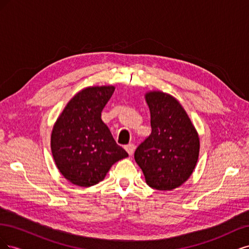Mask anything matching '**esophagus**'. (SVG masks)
<instances>
[{
	"mask_svg": "<svg viewBox=\"0 0 249 249\" xmlns=\"http://www.w3.org/2000/svg\"><path fill=\"white\" fill-rule=\"evenodd\" d=\"M125 150L127 152V154H129L130 156H132L134 154V150H135V145L133 144V143H130V144L125 145Z\"/></svg>",
	"mask_w": 249,
	"mask_h": 249,
	"instance_id": "obj_1",
	"label": "esophagus"
}]
</instances>
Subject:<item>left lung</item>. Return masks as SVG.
Here are the masks:
<instances>
[{
  "label": "left lung",
  "mask_w": 249,
  "mask_h": 249,
  "mask_svg": "<svg viewBox=\"0 0 249 249\" xmlns=\"http://www.w3.org/2000/svg\"><path fill=\"white\" fill-rule=\"evenodd\" d=\"M152 133L137 147L135 161L153 189L182 186L196 166L199 137L187 112L172 95L159 90L145 93Z\"/></svg>",
  "instance_id": "left-lung-1"
}]
</instances>
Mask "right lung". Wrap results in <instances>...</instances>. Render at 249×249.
<instances>
[{"mask_svg": "<svg viewBox=\"0 0 249 249\" xmlns=\"http://www.w3.org/2000/svg\"><path fill=\"white\" fill-rule=\"evenodd\" d=\"M114 90V86L82 89L67 103L53 127V158L61 175L73 185L99 184L113 164L129 157L101 118Z\"/></svg>", "mask_w": 249, "mask_h": 249, "instance_id": "1", "label": "right lung"}]
</instances>
